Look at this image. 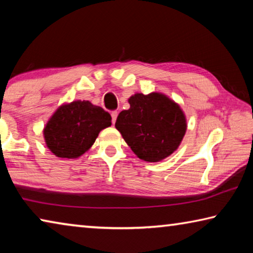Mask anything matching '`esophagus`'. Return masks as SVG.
Segmentation results:
<instances>
[{"label":"esophagus","mask_w":253,"mask_h":253,"mask_svg":"<svg viewBox=\"0 0 253 253\" xmlns=\"http://www.w3.org/2000/svg\"><path fill=\"white\" fill-rule=\"evenodd\" d=\"M117 116H118V113H117V111H111V122H113V124L116 123Z\"/></svg>","instance_id":"1"}]
</instances>
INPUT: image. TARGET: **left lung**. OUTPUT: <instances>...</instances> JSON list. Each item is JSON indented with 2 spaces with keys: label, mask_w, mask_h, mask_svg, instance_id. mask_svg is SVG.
<instances>
[{
  "label": "left lung",
  "mask_w": 253,
  "mask_h": 253,
  "mask_svg": "<svg viewBox=\"0 0 253 253\" xmlns=\"http://www.w3.org/2000/svg\"><path fill=\"white\" fill-rule=\"evenodd\" d=\"M129 109L119 113L115 127L135 155L161 162L176 151L187 129L181 106L162 92H136Z\"/></svg>",
  "instance_id": "obj_1"
}]
</instances>
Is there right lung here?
Listing matches in <instances>:
<instances>
[{
	"label": "right lung",
	"instance_id": "obj_1",
	"mask_svg": "<svg viewBox=\"0 0 253 253\" xmlns=\"http://www.w3.org/2000/svg\"><path fill=\"white\" fill-rule=\"evenodd\" d=\"M111 126V116L88 100H75L58 107L43 128L46 147L60 158L76 160L95 143L99 132Z\"/></svg>",
	"mask_w": 253,
	"mask_h": 253
}]
</instances>
